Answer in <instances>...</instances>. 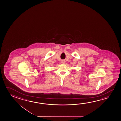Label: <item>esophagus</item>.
Segmentation results:
<instances>
[{"label":"esophagus","mask_w":121,"mask_h":121,"mask_svg":"<svg viewBox=\"0 0 121 121\" xmlns=\"http://www.w3.org/2000/svg\"><path fill=\"white\" fill-rule=\"evenodd\" d=\"M65 63H66V61H65V60H62L61 61V63L62 64H65Z\"/></svg>","instance_id":"34e87169"}]
</instances>
